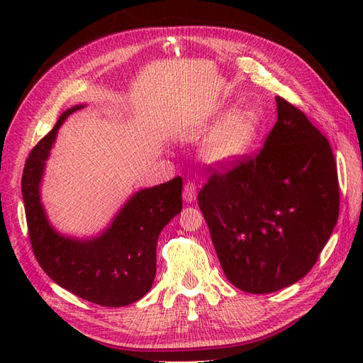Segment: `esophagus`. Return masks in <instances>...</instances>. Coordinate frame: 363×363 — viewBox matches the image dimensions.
I'll use <instances>...</instances> for the list:
<instances>
[{"label":"esophagus","instance_id":"obj_1","mask_svg":"<svg viewBox=\"0 0 363 363\" xmlns=\"http://www.w3.org/2000/svg\"><path fill=\"white\" fill-rule=\"evenodd\" d=\"M182 198L184 201L186 203H194L196 199V186L194 182L187 181L186 186H184V194H182Z\"/></svg>","mask_w":363,"mask_h":363}]
</instances>
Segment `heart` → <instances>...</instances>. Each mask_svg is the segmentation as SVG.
<instances>
[{
  "instance_id": "obj_1",
  "label": "heart",
  "mask_w": 363,
  "mask_h": 363,
  "mask_svg": "<svg viewBox=\"0 0 363 363\" xmlns=\"http://www.w3.org/2000/svg\"><path fill=\"white\" fill-rule=\"evenodd\" d=\"M260 133V120L254 112L234 113L211 135L204 146V156L213 164H229L243 157Z\"/></svg>"
}]
</instances>
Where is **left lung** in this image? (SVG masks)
<instances>
[{
    "label": "left lung",
    "mask_w": 363,
    "mask_h": 363,
    "mask_svg": "<svg viewBox=\"0 0 363 363\" xmlns=\"http://www.w3.org/2000/svg\"><path fill=\"white\" fill-rule=\"evenodd\" d=\"M277 121L256 157L213 172L198 194L228 281L273 293L311 272L337 225L340 191L328 138L276 96Z\"/></svg>",
    "instance_id": "left-lung-1"
}]
</instances>
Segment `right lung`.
Masks as SVG:
<instances>
[{
  "label": "right lung",
  "mask_w": 363,
  "mask_h": 363,
  "mask_svg": "<svg viewBox=\"0 0 363 363\" xmlns=\"http://www.w3.org/2000/svg\"><path fill=\"white\" fill-rule=\"evenodd\" d=\"M82 107L73 106L60 115L26 160L21 194L29 238L38 265L60 287L90 303L123 307L143 298L151 289L159 234L182 209V179L177 176L160 186L138 190L96 237L74 238L57 233L43 209L40 184L59 128L68 115Z\"/></svg>",
  "instance_id": "1"
}]
</instances>
